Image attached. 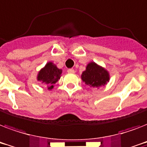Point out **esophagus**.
<instances>
[{
    "label": "esophagus",
    "instance_id": "1",
    "mask_svg": "<svg viewBox=\"0 0 147 147\" xmlns=\"http://www.w3.org/2000/svg\"><path fill=\"white\" fill-rule=\"evenodd\" d=\"M68 72L69 73H71V74H74L76 71H75V70H74L73 69H68Z\"/></svg>",
    "mask_w": 147,
    "mask_h": 147
}]
</instances>
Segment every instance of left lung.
Segmentation results:
<instances>
[{
	"mask_svg": "<svg viewBox=\"0 0 147 147\" xmlns=\"http://www.w3.org/2000/svg\"><path fill=\"white\" fill-rule=\"evenodd\" d=\"M81 78L85 85L98 88L109 82L110 74L107 69L96 62H90L81 75Z\"/></svg>",
	"mask_w": 147,
	"mask_h": 147,
	"instance_id": "left-lung-1",
	"label": "left lung"
}]
</instances>
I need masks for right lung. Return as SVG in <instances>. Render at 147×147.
<instances>
[{"instance_id": "right-lung-1", "label": "right lung", "mask_w": 147, "mask_h": 147, "mask_svg": "<svg viewBox=\"0 0 147 147\" xmlns=\"http://www.w3.org/2000/svg\"><path fill=\"white\" fill-rule=\"evenodd\" d=\"M62 70L59 69L53 62H48L43 68L38 71L36 79L47 86V89L52 90L55 84L60 79Z\"/></svg>"}]
</instances>
